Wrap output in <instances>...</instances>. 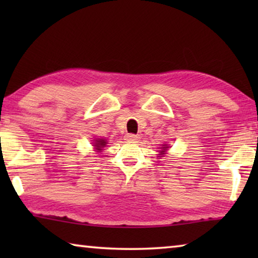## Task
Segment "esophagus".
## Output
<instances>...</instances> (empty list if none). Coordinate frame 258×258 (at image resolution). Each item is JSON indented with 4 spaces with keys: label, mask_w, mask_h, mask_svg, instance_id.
<instances>
[{
    "label": "esophagus",
    "mask_w": 258,
    "mask_h": 258,
    "mask_svg": "<svg viewBox=\"0 0 258 258\" xmlns=\"http://www.w3.org/2000/svg\"><path fill=\"white\" fill-rule=\"evenodd\" d=\"M139 139H140L139 135H135V134H126V135H125V140H126V141L135 142V141H138Z\"/></svg>",
    "instance_id": "1"
}]
</instances>
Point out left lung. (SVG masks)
Instances as JSON below:
<instances>
[{
    "label": "left lung",
    "instance_id": "obj_1",
    "mask_svg": "<svg viewBox=\"0 0 258 258\" xmlns=\"http://www.w3.org/2000/svg\"><path fill=\"white\" fill-rule=\"evenodd\" d=\"M168 149V146L167 145H163V147H161V150L159 151L160 154L159 155H165V152H166V150Z\"/></svg>",
    "mask_w": 258,
    "mask_h": 258
}]
</instances>
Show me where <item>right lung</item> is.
<instances>
[{
  "mask_svg": "<svg viewBox=\"0 0 258 258\" xmlns=\"http://www.w3.org/2000/svg\"><path fill=\"white\" fill-rule=\"evenodd\" d=\"M93 145H94V149L99 152V151L102 150V148L106 147L107 141H106V140H103V139H95Z\"/></svg>",
  "mask_w": 258,
  "mask_h": 258,
  "instance_id": "1",
  "label": "right lung"
}]
</instances>
